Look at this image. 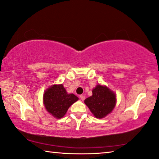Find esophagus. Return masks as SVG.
I'll list each match as a JSON object with an SVG mask.
<instances>
[{
  "instance_id": "obj_1",
  "label": "esophagus",
  "mask_w": 159,
  "mask_h": 159,
  "mask_svg": "<svg viewBox=\"0 0 159 159\" xmlns=\"http://www.w3.org/2000/svg\"><path fill=\"white\" fill-rule=\"evenodd\" d=\"M80 99L82 100V101H83V100H84V99H85V97L84 96V95H80Z\"/></svg>"
}]
</instances>
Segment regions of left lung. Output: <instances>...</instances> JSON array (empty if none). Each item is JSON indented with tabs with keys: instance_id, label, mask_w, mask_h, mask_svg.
I'll list each match as a JSON object with an SVG mask.
<instances>
[{
	"instance_id": "8db88e82",
	"label": "left lung",
	"mask_w": 159,
	"mask_h": 159,
	"mask_svg": "<svg viewBox=\"0 0 159 159\" xmlns=\"http://www.w3.org/2000/svg\"><path fill=\"white\" fill-rule=\"evenodd\" d=\"M95 117L102 119L113 110L116 104V95L107 87L98 84L92 90V96L84 100Z\"/></svg>"
}]
</instances>
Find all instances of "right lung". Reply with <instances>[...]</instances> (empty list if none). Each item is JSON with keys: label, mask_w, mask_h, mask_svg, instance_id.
<instances>
[{"label": "right lung", "mask_w": 159, "mask_h": 159, "mask_svg": "<svg viewBox=\"0 0 159 159\" xmlns=\"http://www.w3.org/2000/svg\"><path fill=\"white\" fill-rule=\"evenodd\" d=\"M77 100L75 94L67 93L62 84L53 85L46 90L43 97L46 109L57 119L64 116L69 107Z\"/></svg>", "instance_id": "right-lung-1"}]
</instances>
